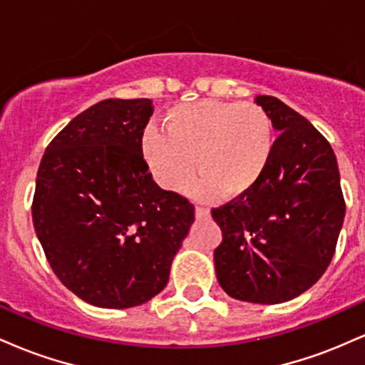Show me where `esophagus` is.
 <instances>
[{"label":"esophagus","instance_id":"1","mask_svg":"<svg viewBox=\"0 0 365 365\" xmlns=\"http://www.w3.org/2000/svg\"><path fill=\"white\" fill-rule=\"evenodd\" d=\"M211 215V211H209L207 207H202V206H197L195 207V216L199 217V220H204V217H209Z\"/></svg>","mask_w":365,"mask_h":365}]
</instances>
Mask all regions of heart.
<instances>
[{"label":"heart","mask_w":365,"mask_h":365,"mask_svg":"<svg viewBox=\"0 0 365 365\" xmlns=\"http://www.w3.org/2000/svg\"><path fill=\"white\" fill-rule=\"evenodd\" d=\"M142 132L140 149L148 168L166 190H177L195 168L188 190L200 199H233L250 192L264 177L274 150L269 115L252 103L199 99L175 104Z\"/></svg>","instance_id":"obj_1"}]
</instances>
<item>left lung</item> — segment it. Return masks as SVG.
Segmentation results:
<instances>
[{
  "instance_id": "left-lung-1",
  "label": "left lung",
  "mask_w": 365,
  "mask_h": 365,
  "mask_svg": "<svg viewBox=\"0 0 365 365\" xmlns=\"http://www.w3.org/2000/svg\"><path fill=\"white\" fill-rule=\"evenodd\" d=\"M279 133L252 190L212 209L223 232L216 278L237 300L282 304L324 274L340 237L345 200L336 156L311 121L273 96H257Z\"/></svg>"
}]
</instances>
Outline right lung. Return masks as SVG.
Instances as JSON below:
<instances>
[{
	"label": "right lung",
	"instance_id": "right-lung-1",
	"mask_svg": "<svg viewBox=\"0 0 365 365\" xmlns=\"http://www.w3.org/2000/svg\"><path fill=\"white\" fill-rule=\"evenodd\" d=\"M150 99H104L66 125L37 170L32 221L49 266L83 302L130 309L165 290L194 206L163 190L140 149Z\"/></svg>",
	"mask_w": 365,
	"mask_h": 365
}]
</instances>
